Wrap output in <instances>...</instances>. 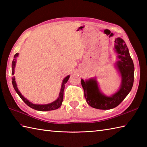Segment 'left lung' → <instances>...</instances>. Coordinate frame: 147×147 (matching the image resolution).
Here are the masks:
<instances>
[{
  "label": "left lung",
  "mask_w": 147,
  "mask_h": 147,
  "mask_svg": "<svg viewBox=\"0 0 147 147\" xmlns=\"http://www.w3.org/2000/svg\"><path fill=\"white\" fill-rule=\"evenodd\" d=\"M115 49L119 59L117 62V66L122 78L121 86L119 90L112 96H105L99 91L95 80L91 79L86 82L82 80L85 98L92 107L107 110L117 107L128 95L133 87L135 67L128 49L124 40L120 38L115 39Z\"/></svg>",
  "instance_id": "1"
}]
</instances>
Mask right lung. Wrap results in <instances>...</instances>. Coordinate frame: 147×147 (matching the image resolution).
<instances>
[{
    "mask_svg": "<svg viewBox=\"0 0 147 147\" xmlns=\"http://www.w3.org/2000/svg\"><path fill=\"white\" fill-rule=\"evenodd\" d=\"M18 56V54L16 53L14 55V57L13 59V61H12V74L14 75V67H15V65H16V57ZM69 78V76H67L64 79L63 82H62V84L61 86V90L60 93H59V98L56 100L54 102L51 103L49 104H46V105H36V104H33L32 103L30 102L28 100H26L25 98H24V96L21 94V93L19 91L18 89V87L16 85V83L15 82V78L14 76L12 78V85H13L14 88L15 90V91L16 92V93L18 94V95L20 96V98L23 100V102L25 103V104L29 106L30 107L32 108L33 109H35V110L37 111H52V110H55L58 108H59L62 105V100H63V95H64V87H65V84L67 83L68 81Z\"/></svg>",
    "mask_w": 147,
    "mask_h": 147,
    "instance_id": "right-lung-1",
    "label": "right lung"
}]
</instances>
